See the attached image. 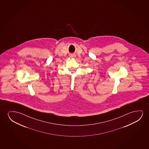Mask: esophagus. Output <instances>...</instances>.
Segmentation results:
<instances>
[{
  "mask_svg": "<svg viewBox=\"0 0 149 149\" xmlns=\"http://www.w3.org/2000/svg\"><path fill=\"white\" fill-rule=\"evenodd\" d=\"M70 57H72V58H75V56L74 55H70Z\"/></svg>",
  "mask_w": 149,
  "mask_h": 149,
  "instance_id": "obj_1",
  "label": "esophagus"
}]
</instances>
